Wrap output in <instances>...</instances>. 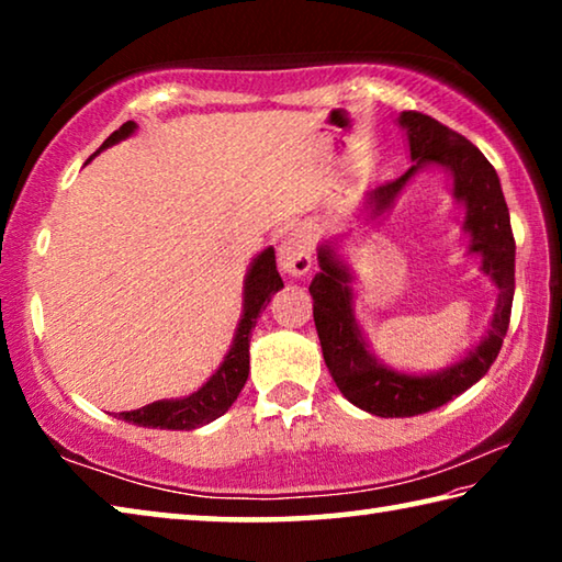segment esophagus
<instances>
[{
  "label": "esophagus",
  "instance_id": "34e87169",
  "mask_svg": "<svg viewBox=\"0 0 562 562\" xmlns=\"http://www.w3.org/2000/svg\"><path fill=\"white\" fill-rule=\"evenodd\" d=\"M312 250H315V240H312L310 227H290L280 245L282 270L290 274H304L312 268Z\"/></svg>",
  "mask_w": 562,
  "mask_h": 562
}]
</instances>
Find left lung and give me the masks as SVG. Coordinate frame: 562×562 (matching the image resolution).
Here are the masks:
<instances>
[{"mask_svg":"<svg viewBox=\"0 0 562 562\" xmlns=\"http://www.w3.org/2000/svg\"><path fill=\"white\" fill-rule=\"evenodd\" d=\"M398 123L406 128L414 166L404 176L374 190L376 211L392 205L398 190L408 183L418 166L441 164L449 168L453 193L465 203V231L473 237L471 250L483 255V272L496 282L498 304L488 337L459 364L431 376L398 374L379 364L367 351L355 315H351L349 274L339 268L327 247H322V272L312 280L310 294L315 300L312 310H315V327L325 364L339 392L351 404L386 418L434 412L479 382L498 357L510 322L513 292H516V240H513L508 205L496 168L469 138L426 113L404 111Z\"/></svg>","mask_w":562,"mask_h":562,"instance_id":"left-lung-1","label":"left lung"}]
</instances>
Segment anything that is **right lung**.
I'll return each instance as SVG.
<instances>
[{
  "label": "right lung",
  "mask_w": 562,
  "mask_h": 562,
  "mask_svg": "<svg viewBox=\"0 0 562 562\" xmlns=\"http://www.w3.org/2000/svg\"><path fill=\"white\" fill-rule=\"evenodd\" d=\"M136 128V123L126 121L119 131H113L111 136L103 140V148L116 144V140L126 138ZM282 288V278L278 272V265H274V250L268 247L258 260L252 262L250 274L245 280V310L240 327L235 331L233 347L227 351L225 361L221 369L207 379L203 389H198L195 394L186 398H178V402H156L144 408H136V412H121L119 418L136 426H148V429H170V431H190L198 429V426L215 422L217 416H223L227 408L240 394V389L247 382V374H250V337L252 327L258 322L260 312L268 307V302L274 292Z\"/></svg>",
  "instance_id": "add662e5"
}]
</instances>
